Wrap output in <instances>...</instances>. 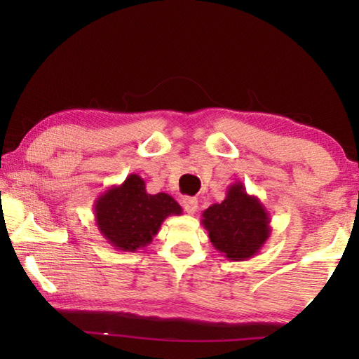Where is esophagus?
I'll return each mask as SVG.
<instances>
[{"mask_svg":"<svg viewBox=\"0 0 359 359\" xmlns=\"http://www.w3.org/2000/svg\"><path fill=\"white\" fill-rule=\"evenodd\" d=\"M184 209L188 212V214H194L198 210V199L193 196H185L184 198Z\"/></svg>","mask_w":359,"mask_h":359,"instance_id":"esophagus-1","label":"esophagus"}]
</instances>
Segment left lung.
<instances>
[{
    "label": "left lung",
    "mask_w": 359,
    "mask_h": 359,
    "mask_svg": "<svg viewBox=\"0 0 359 359\" xmlns=\"http://www.w3.org/2000/svg\"><path fill=\"white\" fill-rule=\"evenodd\" d=\"M201 224L215 250L231 261L250 259L271 236L269 212L242 182L229 185L226 198L203 212Z\"/></svg>",
    "instance_id": "8db88e82"
}]
</instances>
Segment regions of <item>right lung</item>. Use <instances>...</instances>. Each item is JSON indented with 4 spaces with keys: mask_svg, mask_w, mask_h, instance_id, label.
<instances>
[{
    "mask_svg": "<svg viewBox=\"0 0 359 359\" xmlns=\"http://www.w3.org/2000/svg\"><path fill=\"white\" fill-rule=\"evenodd\" d=\"M93 212L109 244L136 252L154 241L168 217L180 215L182 208L168 193L149 194L141 175L130 174L123 184L109 187L95 199Z\"/></svg>",
    "mask_w": 359,
    "mask_h": 359,
    "instance_id": "1",
    "label": "right lung"
}]
</instances>
